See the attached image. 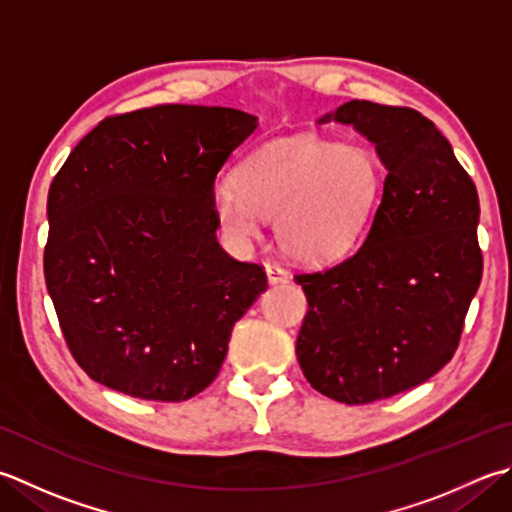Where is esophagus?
Wrapping results in <instances>:
<instances>
[{
  "mask_svg": "<svg viewBox=\"0 0 512 512\" xmlns=\"http://www.w3.org/2000/svg\"><path fill=\"white\" fill-rule=\"evenodd\" d=\"M266 275H268V282L270 284H284L288 282V273L277 264H266Z\"/></svg>",
  "mask_w": 512,
  "mask_h": 512,
  "instance_id": "1",
  "label": "esophagus"
}]
</instances>
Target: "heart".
Here are the masks:
<instances>
[{
  "label": "heart",
  "mask_w": 512,
  "mask_h": 512,
  "mask_svg": "<svg viewBox=\"0 0 512 512\" xmlns=\"http://www.w3.org/2000/svg\"><path fill=\"white\" fill-rule=\"evenodd\" d=\"M379 186L382 175L366 148L295 137L259 148L239 177L215 179L210 197L235 244L259 239L266 217H277V239L286 253L317 264L355 242Z\"/></svg>",
  "instance_id": "b5f03b06"
}]
</instances>
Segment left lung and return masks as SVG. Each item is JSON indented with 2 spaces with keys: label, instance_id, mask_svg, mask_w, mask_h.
<instances>
[{
  "label": "left lung",
  "instance_id": "1",
  "mask_svg": "<svg viewBox=\"0 0 512 512\" xmlns=\"http://www.w3.org/2000/svg\"><path fill=\"white\" fill-rule=\"evenodd\" d=\"M330 119L375 144L386 179L364 244L295 275L308 299L295 353L310 386L353 406L424 384L453 359L484 257L477 188L428 117L353 99L319 124Z\"/></svg>",
  "mask_w": 512,
  "mask_h": 512
}]
</instances>
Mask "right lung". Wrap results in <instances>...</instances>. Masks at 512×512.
Instances as JSON below:
<instances>
[{
    "label": "right lung",
    "mask_w": 512,
    "mask_h": 512,
    "mask_svg": "<svg viewBox=\"0 0 512 512\" xmlns=\"http://www.w3.org/2000/svg\"><path fill=\"white\" fill-rule=\"evenodd\" d=\"M257 117L164 104L106 117L48 190L44 277L70 355L119 393L184 402L213 384L268 282L219 246L213 184Z\"/></svg>",
    "instance_id": "obj_1"
}]
</instances>
